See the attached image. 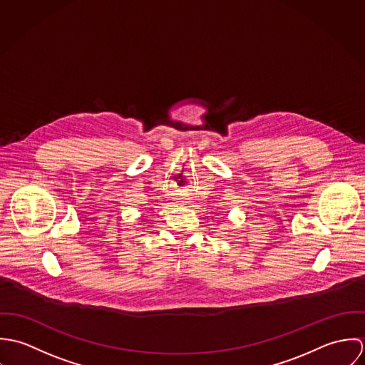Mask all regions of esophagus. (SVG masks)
Returning a JSON list of instances; mask_svg holds the SVG:
<instances>
[{
    "label": "esophagus",
    "mask_w": 365,
    "mask_h": 365,
    "mask_svg": "<svg viewBox=\"0 0 365 365\" xmlns=\"http://www.w3.org/2000/svg\"><path fill=\"white\" fill-rule=\"evenodd\" d=\"M190 200H191V198H190L188 194H182L181 198H180V202L184 204V205H187V204H190Z\"/></svg>",
    "instance_id": "1"
}]
</instances>
